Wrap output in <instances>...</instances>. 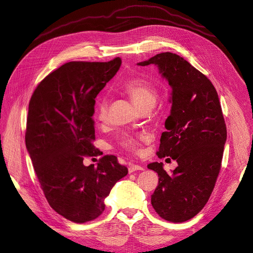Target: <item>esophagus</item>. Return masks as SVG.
I'll use <instances>...</instances> for the list:
<instances>
[{"mask_svg": "<svg viewBox=\"0 0 253 253\" xmlns=\"http://www.w3.org/2000/svg\"><path fill=\"white\" fill-rule=\"evenodd\" d=\"M140 171V170H144V168L140 165H137V164H129L128 166V173H132L134 171Z\"/></svg>", "mask_w": 253, "mask_h": 253, "instance_id": "obj_1", "label": "esophagus"}]
</instances>
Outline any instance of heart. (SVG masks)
Masks as SVG:
<instances>
[{
	"label": "heart",
	"mask_w": 253,
	"mask_h": 253,
	"mask_svg": "<svg viewBox=\"0 0 253 253\" xmlns=\"http://www.w3.org/2000/svg\"><path fill=\"white\" fill-rule=\"evenodd\" d=\"M121 89L126 93L141 109L153 107L157 99V91L147 80L141 78H132L126 80L121 85ZM96 119L101 123H105L108 119V103L106 99H101L96 103ZM146 140L145 135L123 133L120 139L121 147L129 152L137 153L140 150L141 143Z\"/></svg>",
	"instance_id": "b5f03b06"
}]
</instances>
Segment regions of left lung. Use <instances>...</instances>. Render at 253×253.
<instances>
[{"label":"left lung","instance_id":"8db88e82","mask_svg":"<svg viewBox=\"0 0 253 253\" xmlns=\"http://www.w3.org/2000/svg\"><path fill=\"white\" fill-rule=\"evenodd\" d=\"M138 65L156 66L171 87L172 106L157 155L178 164L171 174L162 162L148 165L159 176L151 204L164 220L185 222L208 203L221 169L227 129L218 93L203 73L175 53H158Z\"/></svg>","mask_w":253,"mask_h":253}]
</instances>
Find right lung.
<instances>
[{
  "instance_id": "obj_1",
  "label": "right lung",
  "mask_w": 253,
  "mask_h": 253,
  "mask_svg": "<svg viewBox=\"0 0 253 253\" xmlns=\"http://www.w3.org/2000/svg\"><path fill=\"white\" fill-rule=\"evenodd\" d=\"M121 57L107 63L70 62L47 75L28 107L25 144L49 206L64 218L86 223L104 211V200L127 168L113 155L97 167L93 114L95 98L118 73Z\"/></svg>"
}]
</instances>
